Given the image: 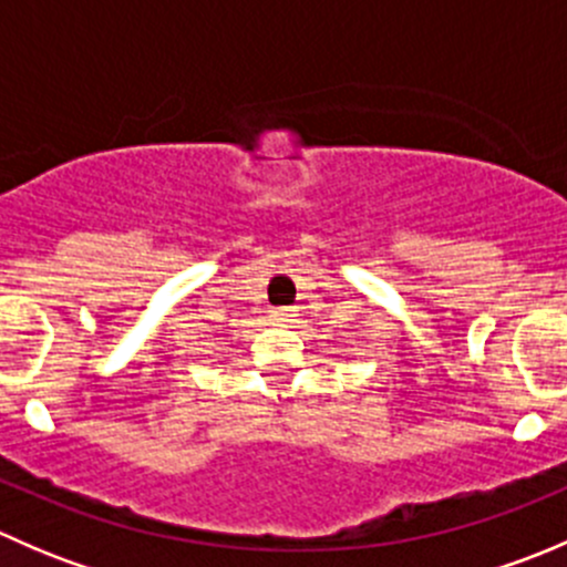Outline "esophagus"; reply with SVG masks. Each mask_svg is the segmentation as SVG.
I'll use <instances>...</instances> for the list:
<instances>
[{
    "label": "esophagus",
    "mask_w": 567,
    "mask_h": 567,
    "mask_svg": "<svg viewBox=\"0 0 567 567\" xmlns=\"http://www.w3.org/2000/svg\"><path fill=\"white\" fill-rule=\"evenodd\" d=\"M271 316H274V318H277V320H285V318H288V316H290V310H285V307H279V310H274V312H271Z\"/></svg>",
    "instance_id": "34e87169"
}]
</instances>
